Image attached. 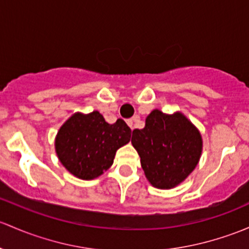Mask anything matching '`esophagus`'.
<instances>
[{
    "label": "esophagus",
    "instance_id": "34e87169",
    "mask_svg": "<svg viewBox=\"0 0 249 249\" xmlns=\"http://www.w3.org/2000/svg\"><path fill=\"white\" fill-rule=\"evenodd\" d=\"M137 117H135V118H132V119H129V120H127V125H129V126L130 127H131V129L133 130V127H135V123L136 122H137Z\"/></svg>",
    "mask_w": 249,
    "mask_h": 249
}]
</instances>
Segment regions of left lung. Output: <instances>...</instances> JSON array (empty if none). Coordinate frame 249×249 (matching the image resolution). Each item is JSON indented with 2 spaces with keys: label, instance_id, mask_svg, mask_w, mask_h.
I'll list each match as a JSON object with an SVG mask.
<instances>
[{
  "label": "left lung",
  "instance_id": "obj_1",
  "mask_svg": "<svg viewBox=\"0 0 249 249\" xmlns=\"http://www.w3.org/2000/svg\"><path fill=\"white\" fill-rule=\"evenodd\" d=\"M131 143L141 158L146 179L154 187H175L199 162L203 141L197 127L180 112L154 109L143 129L132 131Z\"/></svg>",
  "mask_w": 249,
  "mask_h": 249
}]
</instances>
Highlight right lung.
Here are the masks:
<instances>
[{"instance_id":"1","label":"right lung","mask_w":249,"mask_h":249,"mask_svg":"<svg viewBox=\"0 0 249 249\" xmlns=\"http://www.w3.org/2000/svg\"><path fill=\"white\" fill-rule=\"evenodd\" d=\"M131 129L123 119L108 124L98 111L75 113L56 136L59 161L72 175L82 180L98 178L113 163L116 151L130 142Z\"/></svg>"}]
</instances>
